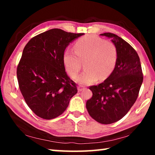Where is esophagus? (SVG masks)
<instances>
[{
    "mask_svg": "<svg viewBox=\"0 0 155 155\" xmlns=\"http://www.w3.org/2000/svg\"><path fill=\"white\" fill-rule=\"evenodd\" d=\"M85 87H84V86H83V85H78V91H83V90H85Z\"/></svg>",
    "mask_w": 155,
    "mask_h": 155,
    "instance_id": "esophagus-1",
    "label": "esophagus"
}]
</instances>
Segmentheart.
<instances>
[{"label": "heart", "mask_w": 155, "mask_h": 155, "mask_svg": "<svg viewBox=\"0 0 155 155\" xmlns=\"http://www.w3.org/2000/svg\"><path fill=\"white\" fill-rule=\"evenodd\" d=\"M74 50H65L63 64L68 75L74 78L81 70L82 61H85V71L76 78L83 85H90L109 77L118 58L117 48L114 43L91 34L78 39Z\"/></svg>", "instance_id": "obj_1"}]
</instances>
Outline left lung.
I'll return each instance as SVG.
<instances>
[{
	"label": "left lung",
	"instance_id": "left-lung-1",
	"mask_svg": "<svg viewBox=\"0 0 155 155\" xmlns=\"http://www.w3.org/2000/svg\"><path fill=\"white\" fill-rule=\"evenodd\" d=\"M101 35L112 38L118 58L111 75L103 83L90 87L93 94L86 103V108L96 122L109 124L122 119L135 103L143 73L137 52L129 44L114 33Z\"/></svg>",
	"mask_w": 155,
	"mask_h": 155
}]
</instances>
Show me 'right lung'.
<instances>
[{
	"instance_id": "1",
	"label": "right lung",
	"mask_w": 155,
	"mask_h": 155,
	"mask_svg": "<svg viewBox=\"0 0 155 155\" xmlns=\"http://www.w3.org/2000/svg\"><path fill=\"white\" fill-rule=\"evenodd\" d=\"M83 34L52 28L26 44L17 66L18 82L26 103L41 118L59 116L77 93V85L68 77L62 57L68 44Z\"/></svg>"
}]
</instances>
